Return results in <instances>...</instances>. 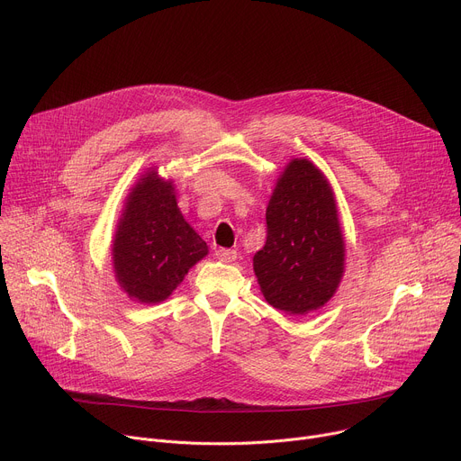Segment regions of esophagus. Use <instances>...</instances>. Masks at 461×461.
Instances as JSON below:
<instances>
[{
    "mask_svg": "<svg viewBox=\"0 0 461 461\" xmlns=\"http://www.w3.org/2000/svg\"><path fill=\"white\" fill-rule=\"evenodd\" d=\"M237 251L235 249H228V248H219V249H215V257L219 258V260H222V262H231V260H235L237 258Z\"/></svg>",
    "mask_w": 461,
    "mask_h": 461,
    "instance_id": "obj_1",
    "label": "esophagus"
}]
</instances>
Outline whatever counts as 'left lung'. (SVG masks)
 <instances>
[{
  "instance_id": "left-lung-1",
  "label": "left lung",
  "mask_w": 461,
  "mask_h": 461,
  "mask_svg": "<svg viewBox=\"0 0 461 461\" xmlns=\"http://www.w3.org/2000/svg\"><path fill=\"white\" fill-rule=\"evenodd\" d=\"M267 226L253 255L262 295L290 315L324 306L345 272V240L332 185L308 158H294L277 178Z\"/></svg>"
}]
</instances>
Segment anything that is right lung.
<instances>
[{
	"label": "right lung",
	"instance_id": "obj_1",
	"mask_svg": "<svg viewBox=\"0 0 461 461\" xmlns=\"http://www.w3.org/2000/svg\"><path fill=\"white\" fill-rule=\"evenodd\" d=\"M208 244L184 219L171 180L149 169L125 199L113 240V268L120 288L139 303L167 299Z\"/></svg>",
	"mask_w": 461,
	"mask_h": 461
}]
</instances>
